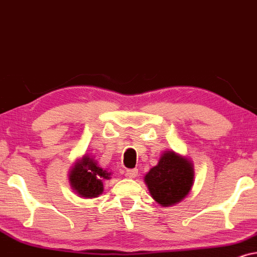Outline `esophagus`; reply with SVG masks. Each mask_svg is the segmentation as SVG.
<instances>
[{
    "instance_id": "1",
    "label": "esophagus",
    "mask_w": 257,
    "mask_h": 257,
    "mask_svg": "<svg viewBox=\"0 0 257 257\" xmlns=\"http://www.w3.org/2000/svg\"><path fill=\"white\" fill-rule=\"evenodd\" d=\"M125 174L129 179H135V177H138V175H139V170L138 169H128Z\"/></svg>"
}]
</instances>
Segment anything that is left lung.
I'll list each match as a JSON object with an SVG mask.
<instances>
[{"label":"left lung","mask_w":257,"mask_h":257,"mask_svg":"<svg viewBox=\"0 0 257 257\" xmlns=\"http://www.w3.org/2000/svg\"><path fill=\"white\" fill-rule=\"evenodd\" d=\"M194 168L191 161L173 150H167L160 157L157 166L145 176L152 197L162 207L181 202L193 187Z\"/></svg>","instance_id":"obj_1"}]
</instances>
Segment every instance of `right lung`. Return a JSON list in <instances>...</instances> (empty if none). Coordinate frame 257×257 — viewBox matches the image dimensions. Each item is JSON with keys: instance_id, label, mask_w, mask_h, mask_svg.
I'll return each mask as SVG.
<instances>
[{"instance_id": "1", "label": "right lung", "mask_w": 257, "mask_h": 257, "mask_svg": "<svg viewBox=\"0 0 257 257\" xmlns=\"http://www.w3.org/2000/svg\"><path fill=\"white\" fill-rule=\"evenodd\" d=\"M111 173L101 168L93 156L85 155L75 162L69 172V182L80 197L94 198L103 193V180L111 179Z\"/></svg>"}]
</instances>
